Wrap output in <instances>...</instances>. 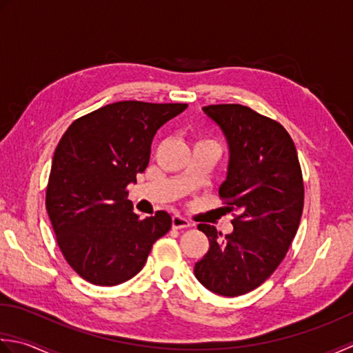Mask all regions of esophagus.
I'll list each match as a JSON object with an SVG mask.
<instances>
[{"label": "esophagus", "mask_w": 353, "mask_h": 353, "mask_svg": "<svg viewBox=\"0 0 353 353\" xmlns=\"http://www.w3.org/2000/svg\"><path fill=\"white\" fill-rule=\"evenodd\" d=\"M172 227L176 228V230H181V228H189V227H190V222L187 221L185 218L179 216V214H175V216L172 218Z\"/></svg>", "instance_id": "1"}]
</instances>
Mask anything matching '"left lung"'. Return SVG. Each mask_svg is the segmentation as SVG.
I'll use <instances>...</instances> for the list:
<instances>
[{
	"label": "left lung",
	"instance_id": "8db88e82",
	"mask_svg": "<svg viewBox=\"0 0 353 353\" xmlns=\"http://www.w3.org/2000/svg\"><path fill=\"white\" fill-rule=\"evenodd\" d=\"M203 111L228 145V168L219 196L236 212L233 232L199 224L210 242L195 263V277L218 296L256 290L283 261L303 212V178L286 129L248 106L208 105Z\"/></svg>",
	"mask_w": 353,
	"mask_h": 353
}]
</instances>
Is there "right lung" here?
<instances>
[{
  "label": "right lung",
  "mask_w": 353,
  "mask_h": 353,
  "mask_svg": "<svg viewBox=\"0 0 353 353\" xmlns=\"http://www.w3.org/2000/svg\"><path fill=\"white\" fill-rule=\"evenodd\" d=\"M185 103L125 100L71 123L54 150L46 205L63 257L86 282L114 286L145 267L172 227L168 212L141 219L126 187L149 164L154 135Z\"/></svg>",
  "instance_id": "add662e5"
}]
</instances>
